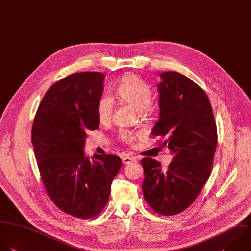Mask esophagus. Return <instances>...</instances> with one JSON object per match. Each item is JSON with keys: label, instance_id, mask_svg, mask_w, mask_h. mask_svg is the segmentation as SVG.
Segmentation results:
<instances>
[{"label": "esophagus", "instance_id": "esophagus-1", "mask_svg": "<svg viewBox=\"0 0 251 251\" xmlns=\"http://www.w3.org/2000/svg\"><path fill=\"white\" fill-rule=\"evenodd\" d=\"M135 161H136V158H134V157H130V156H123V157H122V162H123V164H125V165L130 164V163L135 162Z\"/></svg>", "mask_w": 251, "mask_h": 251}]
</instances>
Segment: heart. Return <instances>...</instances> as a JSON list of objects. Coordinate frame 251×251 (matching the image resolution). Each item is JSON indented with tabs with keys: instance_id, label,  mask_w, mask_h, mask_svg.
I'll use <instances>...</instances> for the list:
<instances>
[{
	"instance_id": "heart-1",
	"label": "heart",
	"mask_w": 251,
	"mask_h": 251,
	"mask_svg": "<svg viewBox=\"0 0 251 251\" xmlns=\"http://www.w3.org/2000/svg\"><path fill=\"white\" fill-rule=\"evenodd\" d=\"M116 94L124 101L130 103L137 110H146L152 100L151 87L142 79L136 76H130L121 81L116 89ZM113 113V100L109 96L100 98L97 105V115L101 123L110 121ZM135 133L130 130H120L119 140L126 144H131L135 138Z\"/></svg>"
}]
</instances>
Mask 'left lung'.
<instances>
[{"label":"left lung","mask_w":251,"mask_h":251,"mask_svg":"<svg viewBox=\"0 0 251 251\" xmlns=\"http://www.w3.org/2000/svg\"><path fill=\"white\" fill-rule=\"evenodd\" d=\"M160 114L152 137L165 138L174 154L166 170L158 161L141 160L143 194L157 213L172 216L186 210L209 179L217 146V128L209 99L194 81L175 71L160 74Z\"/></svg>","instance_id":"8db88e82"}]
</instances>
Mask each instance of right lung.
<instances>
[{
    "mask_svg": "<svg viewBox=\"0 0 251 251\" xmlns=\"http://www.w3.org/2000/svg\"><path fill=\"white\" fill-rule=\"evenodd\" d=\"M104 74L77 72L54 83L34 118L31 138L46 192L64 213L90 219L106 205L120 157L84 154L86 133L98 130Z\"/></svg>",
    "mask_w": 251,
    "mask_h": 251,
    "instance_id": "right-lung-1",
    "label": "right lung"
}]
</instances>
